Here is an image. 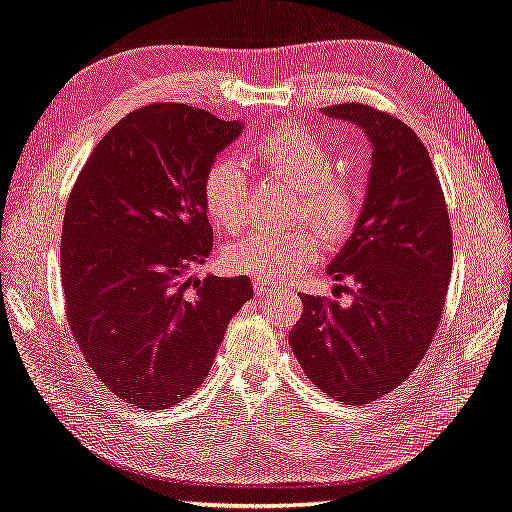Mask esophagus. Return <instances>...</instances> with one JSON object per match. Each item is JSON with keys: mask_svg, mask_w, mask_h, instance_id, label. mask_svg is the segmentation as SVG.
Returning <instances> with one entry per match:
<instances>
[{"mask_svg": "<svg viewBox=\"0 0 512 512\" xmlns=\"http://www.w3.org/2000/svg\"><path fill=\"white\" fill-rule=\"evenodd\" d=\"M253 285H255V294L259 296V299H261V296H268V294H272V292H277V290L272 288L270 283H266L264 279H255Z\"/></svg>", "mask_w": 512, "mask_h": 512, "instance_id": "34e87169", "label": "esophagus"}]
</instances>
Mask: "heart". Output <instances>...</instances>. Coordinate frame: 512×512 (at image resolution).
Listing matches in <instances>:
<instances>
[{
    "label": "heart",
    "instance_id": "obj_1",
    "mask_svg": "<svg viewBox=\"0 0 512 512\" xmlns=\"http://www.w3.org/2000/svg\"><path fill=\"white\" fill-rule=\"evenodd\" d=\"M253 157L261 168L296 189L292 213L296 222H312L329 244L347 240L358 224L362 200L358 187L334 174V152L323 139L303 126L285 124L255 141ZM202 198L218 227L240 231L248 216V183L240 163L233 159L213 163L202 185ZM315 232L312 227L255 231L224 248V264L242 275L285 281L320 257L323 244Z\"/></svg>",
    "mask_w": 512,
    "mask_h": 512
}]
</instances>
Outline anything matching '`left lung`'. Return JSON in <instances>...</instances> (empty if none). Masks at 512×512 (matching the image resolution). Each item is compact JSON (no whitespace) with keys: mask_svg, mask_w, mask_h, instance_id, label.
<instances>
[{"mask_svg":"<svg viewBox=\"0 0 512 512\" xmlns=\"http://www.w3.org/2000/svg\"><path fill=\"white\" fill-rule=\"evenodd\" d=\"M320 113L362 128L373 157L358 224L327 266L336 281H355L353 301L301 294L290 347L320 390L362 406L397 388L436 334L454 264L449 213L410 126L355 102Z\"/></svg>","mask_w":512,"mask_h":512,"instance_id":"left-lung-1","label":"left lung"}]
</instances>
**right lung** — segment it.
<instances>
[{
	"mask_svg": "<svg viewBox=\"0 0 512 512\" xmlns=\"http://www.w3.org/2000/svg\"><path fill=\"white\" fill-rule=\"evenodd\" d=\"M242 122L150 104L117 122L71 189L61 237L67 320L100 382L165 410L205 382L248 277H189L213 248L207 170Z\"/></svg>",
	"mask_w": 512,
	"mask_h": 512,
	"instance_id": "add662e5",
	"label": "right lung"
}]
</instances>
